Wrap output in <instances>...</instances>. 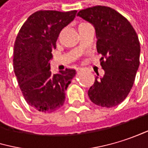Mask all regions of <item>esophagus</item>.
<instances>
[{
  "label": "esophagus",
  "mask_w": 148,
  "mask_h": 148,
  "mask_svg": "<svg viewBox=\"0 0 148 148\" xmlns=\"http://www.w3.org/2000/svg\"><path fill=\"white\" fill-rule=\"evenodd\" d=\"M84 70V68H79L78 69V71H83Z\"/></svg>",
  "instance_id": "1"
}]
</instances>
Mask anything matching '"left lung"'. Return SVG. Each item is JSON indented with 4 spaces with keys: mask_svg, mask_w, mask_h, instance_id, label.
Masks as SVG:
<instances>
[{
    "mask_svg": "<svg viewBox=\"0 0 148 148\" xmlns=\"http://www.w3.org/2000/svg\"><path fill=\"white\" fill-rule=\"evenodd\" d=\"M77 15L94 25L105 71L103 77L95 78L88 96L100 107H115L127 98L135 80L140 53L138 35L127 19L109 7L88 8Z\"/></svg>",
    "mask_w": 148,
    "mask_h": 148,
    "instance_id": "obj_1",
    "label": "left lung"
}]
</instances>
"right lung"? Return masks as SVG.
I'll use <instances>...</instances> for the list:
<instances>
[{
    "mask_svg": "<svg viewBox=\"0 0 148 148\" xmlns=\"http://www.w3.org/2000/svg\"><path fill=\"white\" fill-rule=\"evenodd\" d=\"M76 10H40L21 27L14 47V71L24 99L40 112L51 113L65 101V91L75 75L66 68L52 75L49 60L60 31L75 17Z\"/></svg>",
    "mask_w": 148,
    "mask_h": 148,
    "instance_id": "obj_1",
    "label": "right lung"
}]
</instances>
